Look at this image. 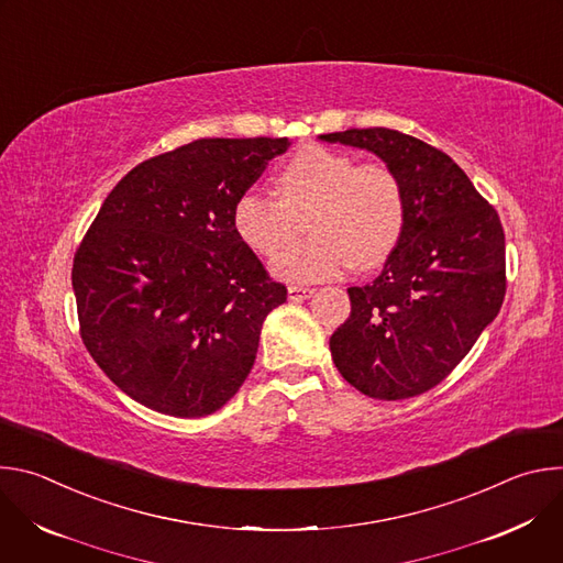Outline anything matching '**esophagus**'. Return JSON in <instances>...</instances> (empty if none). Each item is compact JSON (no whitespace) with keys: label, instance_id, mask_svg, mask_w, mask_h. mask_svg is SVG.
Returning a JSON list of instances; mask_svg holds the SVG:
<instances>
[{"label":"esophagus","instance_id":"34e87169","mask_svg":"<svg viewBox=\"0 0 563 563\" xmlns=\"http://www.w3.org/2000/svg\"><path fill=\"white\" fill-rule=\"evenodd\" d=\"M311 294H313V289L311 287H302V285H289V289H287L289 300H305Z\"/></svg>","mask_w":563,"mask_h":563}]
</instances>
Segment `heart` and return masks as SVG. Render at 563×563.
<instances>
[{
    "instance_id": "obj_1",
    "label": "heart",
    "mask_w": 563,
    "mask_h": 563,
    "mask_svg": "<svg viewBox=\"0 0 563 563\" xmlns=\"http://www.w3.org/2000/svg\"><path fill=\"white\" fill-rule=\"evenodd\" d=\"M278 198L247 189L235 198L233 229L261 256L276 258L308 220L314 235L280 256L274 274L294 283L328 280L352 265L372 269L396 250L406 227V191L383 159H358L320 144L298 148L276 176Z\"/></svg>"
}]
</instances>
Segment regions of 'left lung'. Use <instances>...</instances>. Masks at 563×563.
<instances>
[{
    "label": "left lung",
    "mask_w": 563,
    "mask_h": 563,
    "mask_svg": "<svg viewBox=\"0 0 563 563\" xmlns=\"http://www.w3.org/2000/svg\"><path fill=\"white\" fill-rule=\"evenodd\" d=\"M376 153L406 191V227L378 278L350 287L352 311L330 350L358 391L400 400L439 385L472 350L506 296L497 209L441 148L400 131L320 135Z\"/></svg>",
    "instance_id": "obj_1"
}]
</instances>
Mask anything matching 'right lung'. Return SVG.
<instances>
[{
    "label": "right lung",
    "mask_w": 563,
    "mask_h": 563,
    "mask_svg": "<svg viewBox=\"0 0 563 563\" xmlns=\"http://www.w3.org/2000/svg\"><path fill=\"white\" fill-rule=\"evenodd\" d=\"M287 137H202L133 167L73 258L79 336L133 400L180 419L220 410L250 376L263 320L287 300L233 229Z\"/></svg>",
    "instance_id": "obj_1"
}]
</instances>
